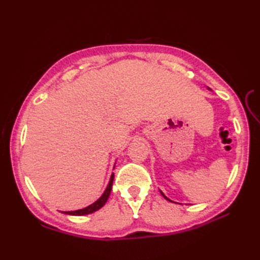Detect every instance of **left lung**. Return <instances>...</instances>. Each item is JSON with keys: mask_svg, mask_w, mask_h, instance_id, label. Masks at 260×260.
<instances>
[{"mask_svg": "<svg viewBox=\"0 0 260 260\" xmlns=\"http://www.w3.org/2000/svg\"><path fill=\"white\" fill-rule=\"evenodd\" d=\"M162 196H163V197H164V198H165V199H167V200H169V199H168V198H167V197H165V196H164V194H163V193H162ZM169 201H170V200H169Z\"/></svg>", "mask_w": 260, "mask_h": 260, "instance_id": "obj_1", "label": "left lung"}]
</instances>
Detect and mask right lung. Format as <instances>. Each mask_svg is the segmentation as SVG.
<instances>
[{
  "mask_svg": "<svg viewBox=\"0 0 260 260\" xmlns=\"http://www.w3.org/2000/svg\"><path fill=\"white\" fill-rule=\"evenodd\" d=\"M113 181H114V173L110 176V180H109V183L106 187V190H105L104 194L98 199V200L90 204L89 207H87L85 209H81V210H77V211H69V212H63L66 214H71V215H84V214H89L97 211V210L101 209L102 207H104V204L107 202L108 200V197L110 194V191H112V186H113Z\"/></svg>",
  "mask_w": 260,
  "mask_h": 260,
  "instance_id": "right-lung-1",
  "label": "right lung"
}]
</instances>
